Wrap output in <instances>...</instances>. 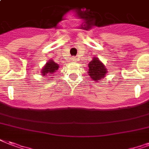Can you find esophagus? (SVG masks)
<instances>
[{"label":"esophagus","instance_id":"esophagus-1","mask_svg":"<svg viewBox=\"0 0 149 149\" xmlns=\"http://www.w3.org/2000/svg\"><path fill=\"white\" fill-rule=\"evenodd\" d=\"M71 60H72V61H76V60H77V58L72 57V58H71Z\"/></svg>","mask_w":149,"mask_h":149}]
</instances>
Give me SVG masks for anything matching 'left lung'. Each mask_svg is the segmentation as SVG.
Returning a JSON list of instances; mask_svg holds the SVG:
<instances>
[{
	"mask_svg": "<svg viewBox=\"0 0 149 149\" xmlns=\"http://www.w3.org/2000/svg\"><path fill=\"white\" fill-rule=\"evenodd\" d=\"M89 71L88 74L93 81H99L101 79H104L107 74V69L102 62L99 59L94 57L89 63Z\"/></svg>",
	"mask_w": 149,
	"mask_h": 149,
	"instance_id": "1",
	"label": "left lung"
}]
</instances>
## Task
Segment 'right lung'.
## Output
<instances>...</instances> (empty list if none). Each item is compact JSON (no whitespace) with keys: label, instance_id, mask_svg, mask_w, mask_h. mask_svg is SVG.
<instances>
[{"label":"right lung","instance_id":"right-lung-1","mask_svg":"<svg viewBox=\"0 0 149 149\" xmlns=\"http://www.w3.org/2000/svg\"><path fill=\"white\" fill-rule=\"evenodd\" d=\"M59 65L56 63H55L53 60H49V62L46 63V64L41 69V74L42 76H52V73L58 70ZM49 75L48 76L47 74Z\"/></svg>","mask_w":149,"mask_h":149}]
</instances>
